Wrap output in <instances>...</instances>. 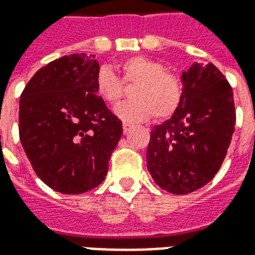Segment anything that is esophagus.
Here are the masks:
<instances>
[{
  "label": "esophagus",
  "mask_w": 255,
  "mask_h": 255,
  "mask_svg": "<svg viewBox=\"0 0 255 255\" xmlns=\"http://www.w3.org/2000/svg\"><path fill=\"white\" fill-rule=\"evenodd\" d=\"M131 127H132V126H131V124H127V123H124V124H123V129H124V132L126 133L131 129Z\"/></svg>",
  "instance_id": "34e87169"
}]
</instances>
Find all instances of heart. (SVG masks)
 I'll list each match as a JSON object with an SVG mask.
<instances>
[{
	"label": "heart",
	"mask_w": 255,
	"mask_h": 255,
	"mask_svg": "<svg viewBox=\"0 0 255 255\" xmlns=\"http://www.w3.org/2000/svg\"><path fill=\"white\" fill-rule=\"evenodd\" d=\"M122 80L108 67L98 69L95 76L97 93L108 104H117L124 95L123 81L133 87L132 100L117 106V116L123 122L136 123L154 116L165 120L175 115L183 101L182 79L158 61L147 57H131L122 64Z\"/></svg>",
	"instance_id": "b5f03b06"
}]
</instances>
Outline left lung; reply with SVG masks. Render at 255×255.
I'll list each match as a JSON object with an SVG mask.
<instances>
[{"label":"left lung","mask_w":255,"mask_h":255,"mask_svg":"<svg viewBox=\"0 0 255 255\" xmlns=\"http://www.w3.org/2000/svg\"><path fill=\"white\" fill-rule=\"evenodd\" d=\"M182 80V104L151 129L146 150L153 180L176 195L197 191L213 179L236 123L232 87L213 64H192Z\"/></svg>","instance_id":"1"}]
</instances>
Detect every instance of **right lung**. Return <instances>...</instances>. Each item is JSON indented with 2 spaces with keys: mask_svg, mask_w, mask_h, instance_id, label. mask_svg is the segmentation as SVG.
I'll return each instance as SVG.
<instances>
[{
  "mask_svg": "<svg viewBox=\"0 0 255 255\" xmlns=\"http://www.w3.org/2000/svg\"><path fill=\"white\" fill-rule=\"evenodd\" d=\"M94 56L57 58L31 78L20 97L19 135L32 169L63 194L104 182L123 135L122 120L97 93Z\"/></svg>",
  "mask_w": 255,
  "mask_h": 255,
  "instance_id": "right-lung-1",
  "label": "right lung"
}]
</instances>
